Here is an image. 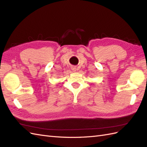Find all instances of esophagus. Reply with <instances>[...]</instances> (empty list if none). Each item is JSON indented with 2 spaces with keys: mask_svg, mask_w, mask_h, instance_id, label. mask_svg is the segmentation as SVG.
Listing matches in <instances>:
<instances>
[{
  "mask_svg": "<svg viewBox=\"0 0 147 147\" xmlns=\"http://www.w3.org/2000/svg\"><path fill=\"white\" fill-rule=\"evenodd\" d=\"M72 70L73 71H74V72H75V71L77 70V68L75 67H72Z\"/></svg>",
  "mask_w": 147,
  "mask_h": 147,
  "instance_id": "obj_1",
  "label": "esophagus"
}]
</instances>
